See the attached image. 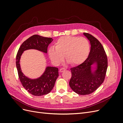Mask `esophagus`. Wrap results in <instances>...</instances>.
I'll return each instance as SVG.
<instances>
[{"label": "esophagus", "instance_id": "esophagus-1", "mask_svg": "<svg viewBox=\"0 0 123 123\" xmlns=\"http://www.w3.org/2000/svg\"><path fill=\"white\" fill-rule=\"evenodd\" d=\"M65 70H66L65 68H61V69H59V72H62L65 71Z\"/></svg>", "mask_w": 123, "mask_h": 123}]
</instances>
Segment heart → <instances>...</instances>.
Listing matches in <instances>:
<instances>
[{
  "label": "heart",
  "mask_w": 123,
  "mask_h": 123,
  "mask_svg": "<svg viewBox=\"0 0 123 123\" xmlns=\"http://www.w3.org/2000/svg\"><path fill=\"white\" fill-rule=\"evenodd\" d=\"M90 51L88 40L84 37L64 36L55 43L54 48L49 49V55L55 64H59L65 58L71 66L83 64L88 58Z\"/></svg>",
  "instance_id": "1"
}]
</instances>
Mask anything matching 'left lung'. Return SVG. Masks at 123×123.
I'll list each match as a JSON object with an SVG mask.
<instances>
[{"mask_svg": "<svg viewBox=\"0 0 123 123\" xmlns=\"http://www.w3.org/2000/svg\"><path fill=\"white\" fill-rule=\"evenodd\" d=\"M90 41L91 48L86 60L71 68L72 77L69 85L80 95H88L95 91L105 80L108 67L107 57L102 44L92 35L84 33Z\"/></svg>", "mask_w": 123, "mask_h": 123, "instance_id": "1", "label": "left lung"}]
</instances>
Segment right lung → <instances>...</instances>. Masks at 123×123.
Wrapping results in <instances>:
<instances>
[{
	"instance_id": "add662e5",
	"label": "right lung",
	"mask_w": 123,
	"mask_h": 123,
	"mask_svg": "<svg viewBox=\"0 0 123 123\" xmlns=\"http://www.w3.org/2000/svg\"><path fill=\"white\" fill-rule=\"evenodd\" d=\"M52 38L34 35L21 44L16 55V67L19 79L23 87L30 93L34 96H42L49 93L52 90L58 76V69L47 66L40 77L31 79L25 75L20 68V59L23 52L27 50L35 49L47 53L48 47L52 42Z\"/></svg>"
}]
</instances>
